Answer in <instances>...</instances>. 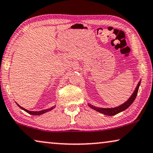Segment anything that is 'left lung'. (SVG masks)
<instances>
[{"label":"left lung","instance_id":"left-lung-1","mask_svg":"<svg viewBox=\"0 0 153 153\" xmlns=\"http://www.w3.org/2000/svg\"><path fill=\"white\" fill-rule=\"evenodd\" d=\"M140 81L141 80L139 81V82L138 83V85H137L136 89H135L134 92H133V94H131V96L129 97V99L127 100L126 102H125L123 104H121L120 106H118V107H112V108H100L97 107H94V106L92 105V104L89 103H88V106L91 108V109L95 110V111L98 112H100V113L103 114L104 115L110 116V117H111V116L117 114L124 111L125 109H126L127 108H128L131 105V104L134 102V100L136 99L137 96V94H138L139 87H140Z\"/></svg>","mask_w":153,"mask_h":153}]
</instances>
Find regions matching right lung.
I'll return each mask as SVG.
<instances>
[{"mask_svg":"<svg viewBox=\"0 0 153 153\" xmlns=\"http://www.w3.org/2000/svg\"><path fill=\"white\" fill-rule=\"evenodd\" d=\"M16 104H17V103H16ZM17 104V106H18V107L20 108V109H22V110H24V111H25L26 112H27L28 114H32V115H42V114H43L46 113V112H48V111H51V110H52V109H54V108L56 107V105H55V106H53V107L49 108V109H44V110H42V111H29V110L25 109V108H23V107H20V106L18 104Z\"/></svg>","mask_w":153,"mask_h":153,"instance_id":"right-lung-1","label":"right lung"}]
</instances>
